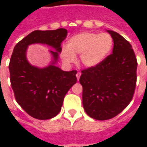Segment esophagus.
<instances>
[{
  "label": "esophagus",
  "instance_id": "1",
  "mask_svg": "<svg viewBox=\"0 0 147 147\" xmlns=\"http://www.w3.org/2000/svg\"><path fill=\"white\" fill-rule=\"evenodd\" d=\"M80 76H81V72H80V71H78L76 73V78H77V80H80Z\"/></svg>",
  "mask_w": 147,
  "mask_h": 147
}]
</instances>
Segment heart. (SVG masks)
I'll return each mask as SVG.
<instances>
[{
	"label": "heart",
	"instance_id": "b5f03b06",
	"mask_svg": "<svg viewBox=\"0 0 147 147\" xmlns=\"http://www.w3.org/2000/svg\"><path fill=\"white\" fill-rule=\"evenodd\" d=\"M113 46V39L109 34L83 32L68 39L61 57L64 63L71 64L76 61V55L81 54L80 61L84 66L96 67L108 57Z\"/></svg>",
	"mask_w": 147,
	"mask_h": 147
}]
</instances>
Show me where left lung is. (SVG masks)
<instances>
[{"label": "left lung", "mask_w": 147, "mask_h": 147, "mask_svg": "<svg viewBox=\"0 0 147 147\" xmlns=\"http://www.w3.org/2000/svg\"><path fill=\"white\" fill-rule=\"evenodd\" d=\"M113 53L93 67L81 71L83 105L86 114L95 120L113 118L129 105L137 80V60L132 46L115 31Z\"/></svg>", "instance_id": "obj_1"}]
</instances>
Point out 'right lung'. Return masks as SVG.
I'll return each mask as SVG.
<instances>
[{
  "label": "right lung",
  "mask_w": 147,
  "mask_h": 147,
  "mask_svg": "<svg viewBox=\"0 0 147 147\" xmlns=\"http://www.w3.org/2000/svg\"><path fill=\"white\" fill-rule=\"evenodd\" d=\"M67 30H34L19 42L11 56L8 68L15 98L21 108L30 117L48 120L56 117L61 109L65 94L77 82V71H64L55 66L61 42L66 38ZM43 43L56 49L51 51L55 61L45 69L30 65L26 57L27 46Z\"/></svg>",
  "instance_id": "1"
}]
</instances>
